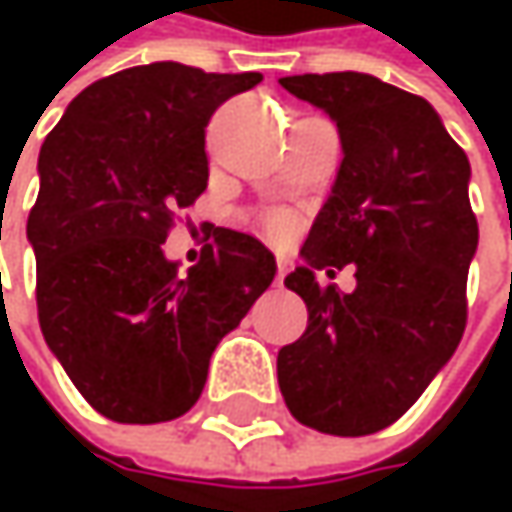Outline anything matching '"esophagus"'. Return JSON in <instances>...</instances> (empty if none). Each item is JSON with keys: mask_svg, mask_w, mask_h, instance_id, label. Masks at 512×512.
<instances>
[{"mask_svg": "<svg viewBox=\"0 0 512 512\" xmlns=\"http://www.w3.org/2000/svg\"><path fill=\"white\" fill-rule=\"evenodd\" d=\"M284 275H287V260H284V257H278V275H275V281H278V284H284Z\"/></svg>", "mask_w": 512, "mask_h": 512, "instance_id": "1", "label": "esophagus"}]
</instances>
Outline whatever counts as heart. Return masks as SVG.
<instances>
[{
    "label": "heart",
    "mask_w": 512,
    "mask_h": 512,
    "mask_svg": "<svg viewBox=\"0 0 512 512\" xmlns=\"http://www.w3.org/2000/svg\"><path fill=\"white\" fill-rule=\"evenodd\" d=\"M263 228H266V234H269V237H287V231H290V219H287L284 213H269V216L263 219Z\"/></svg>",
    "instance_id": "b5f03b06"
}]
</instances>
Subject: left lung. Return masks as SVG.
Segmentation results:
<instances>
[{"label":"left lung","mask_w":512,"mask_h":512,"mask_svg":"<svg viewBox=\"0 0 512 512\" xmlns=\"http://www.w3.org/2000/svg\"><path fill=\"white\" fill-rule=\"evenodd\" d=\"M281 85L323 109L341 139L332 195L284 284L308 329L278 350V385L305 427L370 436L394 424L457 353L477 252L471 165L439 112L370 73H302ZM357 266V290L314 268Z\"/></svg>","instance_id":"obj_1"}]
</instances>
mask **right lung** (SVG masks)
Instances as JSON below:
<instances>
[{"instance_id":"obj_1","label":"right lung","mask_w":512,"mask_h":512,"mask_svg":"<svg viewBox=\"0 0 512 512\" xmlns=\"http://www.w3.org/2000/svg\"><path fill=\"white\" fill-rule=\"evenodd\" d=\"M260 73L154 61L70 100L41 156L26 237L38 260L44 341L82 397L121 424L180 418L210 356L275 278V255L216 228L180 269L162 243L207 189L204 127Z\"/></svg>"}]
</instances>
